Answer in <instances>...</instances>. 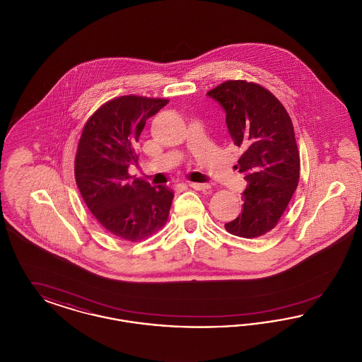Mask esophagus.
Masks as SVG:
<instances>
[{
	"label": "esophagus",
	"mask_w": 362,
	"mask_h": 362,
	"mask_svg": "<svg viewBox=\"0 0 362 362\" xmlns=\"http://www.w3.org/2000/svg\"><path fill=\"white\" fill-rule=\"evenodd\" d=\"M191 189H197V191H209L210 186L206 183H189Z\"/></svg>",
	"instance_id": "obj_1"
}]
</instances>
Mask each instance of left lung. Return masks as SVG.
<instances>
[{
    "mask_svg": "<svg viewBox=\"0 0 362 362\" xmlns=\"http://www.w3.org/2000/svg\"><path fill=\"white\" fill-rule=\"evenodd\" d=\"M223 105L233 144L241 148L238 165L248 186L239 217L225 229L255 239L278 224L300 179V155L292 119L266 88L245 80H228L207 92Z\"/></svg>",
    "mask_w": 362,
    "mask_h": 362,
    "instance_id": "obj_1",
    "label": "left lung"
}]
</instances>
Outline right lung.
Masks as SVG:
<instances>
[{
  "label": "right lung",
  "instance_id": "add662e5",
  "mask_svg": "<svg viewBox=\"0 0 362 362\" xmlns=\"http://www.w3.org/2000/svg\"><path fill=\"white\" fill-rule=\"evenodd\" d=\"M168 99L127 95L102 104L86 121L74 158V176L88 209L105 230L139 241L168 220L173 192L129 175L138 161L136 144L146 119Z\"/></svg>",
  "mask_w": 362,
  "mask_h": 362
}]
</instances>
